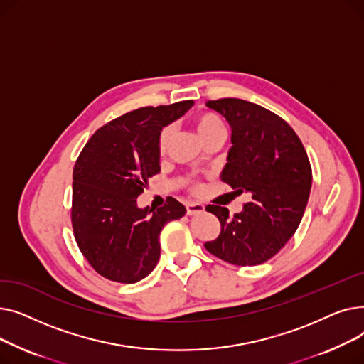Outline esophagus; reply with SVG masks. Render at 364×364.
Masks as SVG:
<instances>
[{
	"label": "esophagus",
	"mask_w": 364,
	"mask_h": 364,
	"mask_svg": "<svg viewBox=\"0 0 364 364\" xmlns=\"http://www.w3.org/2000/svg\"><path fill=\"white\" fill-rule=\"evenodd\" d=\"M203 209H205V206L202 203H193V202L186 203V213H187V215L200 214V213H203Z\"/></svg>",
	"instance_id": "1"
}]
</instances>
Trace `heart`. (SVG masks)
<instances>
[{
  "label": "heart",
  "instance_id": "obj_1",
  "mask_svg": "<svg viewBox=\"0 0 364 364\" xmlns=\"http://www.w3.org/2000/svg\"><path fill=\"white\" fill-rule=\"evenodd\" d=\"M193 121L202 141H206L209 137L215 136V134H225V127L223 119L214 112H200L196 114ZM172 137H174V128L171 125H166L161 129L159 137H158V151L161 155L168 150ZM186 183L190 184V188L192 190H199V186L196 183L190 180H186Z\"/></svg>",
  "mask_w": 364,
  "mask_h": 364
}]
</instances>
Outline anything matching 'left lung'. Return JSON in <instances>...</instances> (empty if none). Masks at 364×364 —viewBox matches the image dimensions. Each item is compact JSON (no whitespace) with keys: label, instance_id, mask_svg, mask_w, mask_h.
I'll use <instances>...</instances> for the list:
<instances>
[{"label":"left lung","instance_id":"1","mask_svg":"<svg viewBox=\"0 0 364 364\" xmlns=\"http://www.w3.org/2000/svg\"><path fill=\"white\" fill-rule=\"evenodd\" d=\"M232 127V147L221 180L250 195L243 211L208 205L221 224L205 247L235 265H258L273 258L296 232L311 190V165L296 132L276 113L240 99L209 100Z\"/></svg>","mask_w":364,"mask_h":364}]
</instances>
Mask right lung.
I'll return each instance as SVG.
<instances>
[{
	"label": "right lung",
	"instance_id": "obj_1",
	"mask_svg": "<svg viewBox=\"0 0 364 364\" xmlns=\"http://www.w3.org/2000/svg\"><path fill=\"white\" fill-rule=\"evenodd\" d=\"M193 100L140 107L95 131L73 168L72 227L80 251L100 276L136 283L161 257L164 225L186 214L174 198L158 209L139 208L147 180L158 174L159 132Z\"/></svg>",
	"mask_w": 364,
	"mask_h": 364
}]
</instances>
